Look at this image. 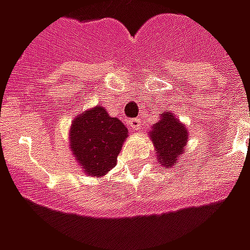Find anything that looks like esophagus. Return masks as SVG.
<instances>
[{
	"instance_id": "esophagus-1",
	"label": "esophagus",
	"mask_w": 250,
	"mask_h": 250,
	"mask_svg": "<svg viewBox=\"0 0 250 250\" xmlns=\"http://www.w3.org/2000/svg\"><path fill=\"white\" fill-rule=\"evenodd\" d=\"M128 125H130V127L132 128V130H141L142 128V122L139 118H134V119H131L130 122H128Z\"/></svg>"
}]
</instances>
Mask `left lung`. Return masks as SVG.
I'll return each mask as SVG.
<instances>
[{
  "instance_id": "left-lung-1",
  "label": "left lung",
  "mask_w": 250,
  "mask_h": 250,
  "mask_svg": "<svg viewBox=\"0 0 250 250\" xmlns=\"http://www.w3.org/2000/svg\"><path fill=\"white\" fill-rule=\"evenodd\" d=\"M148 136L157 151V161L161 166L171 168L178 163L179 157L185 154L188 132L186 125L181 123L170 111L161 114V119L154 123Z\"/></svg>"
}]
</instances>
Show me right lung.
I'll use <instances>...</instances> for the list:
<instances>
[{
    "label": "right lung",
    "mask_w": 250,
    "mask_h": 250,
    "mask_svg": "<svg viewBox=\"0 0 250 250\" xmlns=\"http://www.w3.org/2000/svg\"><path fill=\"white\" fill-rule=\"evenodd\" d=\"M68 134L72 155L83 173L102 178L116 166L128 130L98 104L73 118Z\"/></svg>",
    "instance_id": "right-lung-1"
}]
</instances>
